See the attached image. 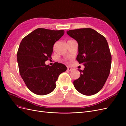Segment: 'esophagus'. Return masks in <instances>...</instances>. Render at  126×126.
I'll list each match as a JSON object with an SVG mask.
<instances>
[{
	"label": "esophagus",
	"instance_id": "1",
	"mask_svg": "<svg viewBox=\"0 0 126 126\" xmlns=\"http://www.w3.org/2000/svg\"><path fill=\"white\" fill-rule=\"evenodd\" d=\"M67 70H68V71H72V70H73V69H72V68H71V67H68L67 68Z\"/></svg>",
	"mask_w": 126,
	"mask_h": 126
}]
</instances>
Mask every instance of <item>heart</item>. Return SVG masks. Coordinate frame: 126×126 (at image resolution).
I'll list each match as a JSON object with an SVG mask.
<instances>
[{"instance_id":"obj_1","label":"heart","mask_w":126,"mask_h":126,"mask_svg":"<svg viewBox=\"0 0 126 126\" xmlns=\"http://www.w3.org/2000/svg\"><path fill=\"white\" fill-rule=\"evenodd\" d=\"M72 40V39H70V40Z\"/></svg>"}]
</instances>
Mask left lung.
Returning a JSON list of instances; mask_svg holds the SVG:
<instances>
[{"mask_svg": "<svg viewBox=\"0 0 126 126\" xmlns=\"http://www.w3.org/2000/svg\"><path fill=\"white\" fill-rule=\"evenodd\" d=\"M67 34L78 43L77 60L85 66L80 77L74 81L80 93L91 96L104 87L110 74L111 55L105 37L90 28L70 30Z\"/></svg>", "mask_w": 126, "mask_h": 126, "instance_id": "obj_1", "label": "left lung"}]
</instances>
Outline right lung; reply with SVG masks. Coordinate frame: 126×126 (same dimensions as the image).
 Segmentation results:
<instances>
[{
	"label": "right lung",
	"mask_w": 126,
	"mask_h": 126,
	"mask_svg": "<svg viewBox=\"0 0 126 126\" xmlns=\"http://www.w3.org/2000/svg\"><path fill=\"white\" fill-rule=\"evenodd\" d=\"M64 33L63 30L38 28L21 40L17 51L19 73L28 88L33 93L45 95L56 87L59 76L67 70L63 64L50 66L46 61L51 58L55 43Z\"/></svg>",
	"instance_id": "obj_1"
}]
</instances>
